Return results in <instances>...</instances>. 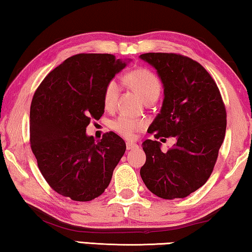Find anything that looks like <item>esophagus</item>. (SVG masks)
I'll return each mask as SVG.
<instances>
[{
	"mask_svg": "<svg viewBox=\"0 0 252 252\" xmlns=\"http://www.w3.org/2000/svg\"><path fill=\"white\" fill-rule=\"evenodd\" d=\"M138 148V144L134 143V142H130L127 141L126 142V150H133V149Z\"/></svg>",
	"mask_w": 252,
	"mask_h": 252,
	"instance_id": "34e87169",
	"label": "esophagus"
}]
</instances>
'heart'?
Listing matches in <instances>:
<instances>
[{"label":"heart","mask_w":252,"mask_h":252,"mask_svg":"<svg viewBox=\"0 0 252 252\" xmlns=\"http://www.w3.org/2000/svg\"><path fill=\"white\" fill-rule=\"evenodd\" d=\"M126 81L134 90L139 93L144 102L150 99H157L161 90L160 81L158 76L148 69H136L126 75ZM120 83L117 79L110 80L106 83L103 91V103L106 109H113L117 104L118 97L120 95ZM144 122L135 120L127 116L118 117L111 123V127L125 138L130 139L135 132L141 130Z\"/></svg>","instance_id":"1"}]
</instances>
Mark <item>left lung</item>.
Wrapping results in <instances>:
<instances>
[{"mask_svg":"<svg viewBox=\"0 0 252 252\" xmlns=\"http://www.w3.org/2000/svg\"><path fill=\"white\" fill-rule=\"evenodd\" d=\"M140 59L155 67L163 85L161 110L148 132L156 139L176 138L167 152L156 140L142 143L147 160L140 174L158 197L185 198L212 173L227 126L224 104L211 75L192 59L174 53Z\"/></svg>","mask_w":252,"mask_h":252,"instance_id":"left-lung-1","label":"left lung"}]
</instances>
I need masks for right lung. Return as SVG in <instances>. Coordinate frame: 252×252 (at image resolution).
<instances>
[{"label":"right lung","mask_w":252,"mask_h":252,"mask_svg":"<svg viewBox=\"0 0 252 252\" xmlns=\"http://www.w3.org/2000/svg\"><path fill=\"white\" fill-rule=\"evenodd\" d=\"M130 60L112 54H76L45 76L32 99L30 142L37 165L54 191L74 201L104 192L126 152L114 132L95 141L87 134L92 118L104 113L106 83Z\"/></svg>","instance_id":"right-lung-1"}]
</instances>
